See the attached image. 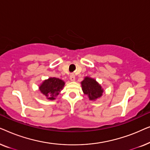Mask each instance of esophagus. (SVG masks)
<instances>
[{"label": "esophagus", "instance_id": "esophagus-1", "mask_svg": "<svg viewBox=\"0 0 150 150\" xmlns=\"http://www.w3.org/2000/svg\"><path fill=\"white\" fill-rule=\"evenodd\" d=\"M69 79H70L71 81H75V76L74 74H71L70 77H69Z\"/></svg>", "mask_w": 150, "mask_h": 150}]
</instances>
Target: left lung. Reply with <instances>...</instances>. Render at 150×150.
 <instances>
[{"instance_id":"8db88e82","label":"left lung","mask_w":150,"mask_h":150,"mask_svg":"<svg viewBox=\"0 0 150 150\" xmlns=\"http://www.w3.org/2000/svg\"><path fill=\"white\" fill-rule=\"evenodd\" d=\"M81 85L84 93L89 98V100H94L102 96L103 89L96 80L86 77L84 81H82Z\"/></svg>"}]
</instances>
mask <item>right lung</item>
I'll return each mask as SVG.
<instances>
[{"instance_id":"add662e5","label":"right lung","mask_w":150,"mask_h":150,"mask_svg":"<svg viewBox=\"0 0 150 150\" xmlns=\"http://www.w3.org/2000/svg\"><path fill=\"white\" fill-rule=\"evenodd\" d=\"M65 83L62 80L57 78H50L43 82L40 87V90L48 99L52 100L59 95Z\"/></svg>"}]
</instances>
